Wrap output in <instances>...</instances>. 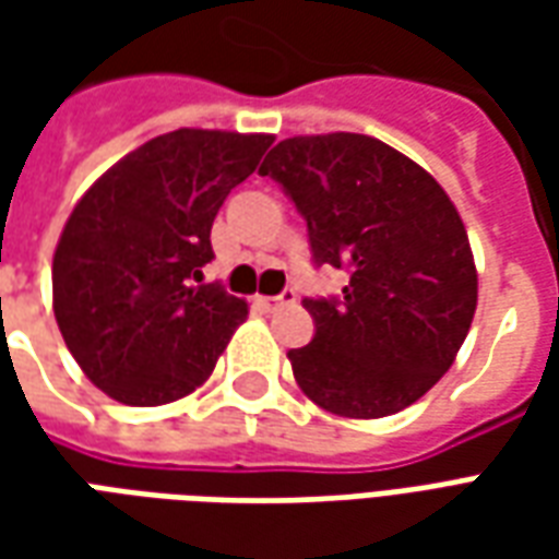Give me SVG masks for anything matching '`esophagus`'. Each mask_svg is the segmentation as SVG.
<instances>
[{
	"instance_id": "1",
	"label": "esophagus",
	"mask_w": 559,
	"mask_h": 559,
	"mask_svg": "<svg viewBox=\"0 0 559 559\" xmlns=\"http://www.w3.org/2000/svg\"><path fill=\"white\" fill-rule=\"evenodd\" d=\"M293 302H296V290H284L278 293V296H260V299H257V305H260L263 311H278V308Z\"/></svg>"
}]
</instances>
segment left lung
I'll return each instance as SVG.
<instances>
[{
    "label": "left lung",
    "instance_id": "obj_1",
    "mask_svg": "<svg viewBox=\"0 0 559 559\" xmlns=\"http://www.w3.org/2000/svg\"><path fill=\"white\" fill-rule=\"evenodd\" d=\"M308 224L314 266L350 281L305 299L314 338L287 353L323 411L380 419L411 407L455 362L476 311V266L457 209L431 173L365 134L281 140L260 167Z\"/></svg>",
    "mask_w": 559,
    "mask_h": 559
}]
</instances>
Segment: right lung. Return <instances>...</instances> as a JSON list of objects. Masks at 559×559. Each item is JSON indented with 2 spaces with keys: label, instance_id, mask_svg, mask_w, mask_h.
I'll list each match as a JSON object with an SVG mask.
<instances>
[{
  "label": "right lung",
  "instance_id": "1",
  "mask_svg": "<svg viewBox=\"0 0 559 559\" xmlns=\"http://www.w3.org/2000/svg\"><path fill=\"white\" fill-rule=\"evenodd\" d=\"M272 134L179 128L114 164L71 212L53 254V314L83 374L158 407L206 383L248 317L212 263V221Z\"/></svg>",
  "mask_w": 559,
  "mask_h": 559
}]
</instances>
